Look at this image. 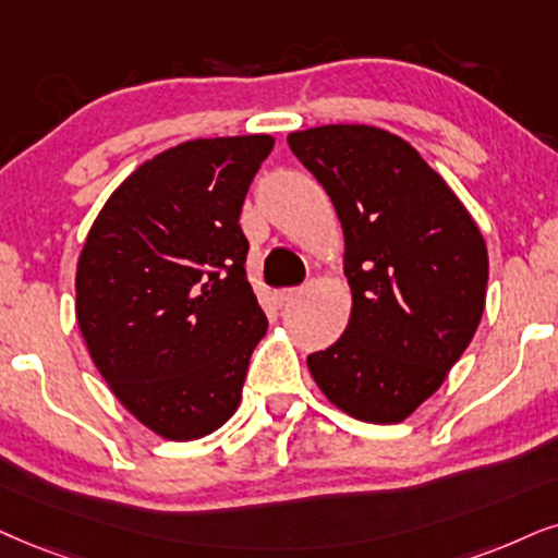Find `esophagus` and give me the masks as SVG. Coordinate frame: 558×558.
<instances>
[{"mask_svg": "<svg viewBox=\"0 0 558 558\" xmlns=\"http://www.w3.org/2000/svg\"><path fill=\"white\" fill-rule=\"evenodd\" d=\"M299 295H301V288H283V291L275 293V299H278L280 306H291Z\"/></svg>", "mask_w": 558, "mask_h": 558, "instance_id": "34e87169", "label": "esophagus"}]
</instances>
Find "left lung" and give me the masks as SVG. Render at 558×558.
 I'll return each mask as SVG.
<instances>
[{
	"instance_id": "1",
	"label": "left lung",
	"mask_w": 558,
	"mask_h": 558,
	"mask_svg": "<svg viewBox=\"0 0 558 558\" xmlns=\"http://www.w3.org/2000/svg\"><path fill=\"white\" fill-rule=\"evenodd\" d=\"M335 203L352 312L344 335L308 355L319 389L352 417L401 422L458 363L489 280L474 218L404 138L373 125L288 136Z\"/></svg>"
}]
</instances>
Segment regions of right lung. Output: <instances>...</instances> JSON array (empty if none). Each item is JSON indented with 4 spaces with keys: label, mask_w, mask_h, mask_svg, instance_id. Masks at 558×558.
Returning <instances> with one entry per match:
<instances>
[{
    "label": "right lung",
    "mask_w": 558,
    "mask_h": 558,
    "mask_svg": "<svg viewBox=\"0 0 558 558\" xmlns=\"http://www.w3.org/2000/svg\"><path fill=\"white\" fill-rule=\"evenodd\" d=\"M270 136L195 138L144 161L92 223L76 319L131 414L169 440L236 412L267 316L246 280L239 216Z\"/></svg>",
    "instance_id": "add662e5"
}]
</instances>
